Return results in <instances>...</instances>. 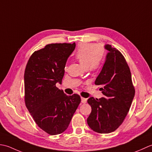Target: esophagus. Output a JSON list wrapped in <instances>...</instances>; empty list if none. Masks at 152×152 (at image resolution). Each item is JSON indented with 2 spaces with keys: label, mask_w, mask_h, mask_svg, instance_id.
<instances>
[{
  "label": "esophagus",
  "mask_w": 152,
  "mask_h": 152,
  "mask_svg": "<svg viewBox=\"0 0 152 152\" xmlns=\"http://www.w3.org/2000/svg\"><path fill=\"white\" fill-rule=\"evenodd\" d=\"M86 101H87V100H86V98H81V102L83 104H85Z\"/></svg>",
  "instance_id": "34e87169"
}]
</instances>
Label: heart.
<instances>
[{
    "label": "heart",
    "instance_id": "heart-1",
    "mask_svg": "<svg viewBox=\"0 0 152 152\" xmlns=\"http://www.w3.org/2000/svg\"><path fill=\"white\" fill-rule=\"evenodd\" d=\"M104 50L100 45L92 43H80L77 48L75 58L88 69L94 71L100 66L104 58Z\"/></svg>",
    "mask_w": 152,
    "mask_h": 152
}]
</instances>
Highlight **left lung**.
<instances>
[{
	"mask_svg": "<svg viewBox=\"0 0 152 152\" xmlns=\"http://www.w3.org/2000/svg\"><path fill=\"white\" fill-rule=\"evenodd\" d=\"M109 51L101 72L95 80L100 85L104 97L88 99L92 111L87 123L92 130L106 134L115 131L127 115L134 96L131 73L123 54L110 45Z\"/></svg>",
	"mask_w": 152,
	"mask_h": 152,
	"instance_id": "left-lung-1",
	"label": "left lung"
}]
</instances>
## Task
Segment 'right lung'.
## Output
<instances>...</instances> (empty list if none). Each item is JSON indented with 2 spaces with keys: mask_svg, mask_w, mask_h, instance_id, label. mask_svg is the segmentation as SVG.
<instances>
[{
  "mask_svg": "<svg viewBox=\"0 0 152 152\" xmlns=\"http://www.w3.org/2000/svg\"><path fill=\"white\" fill-rule=\"evenodd\" d=\"M75 43H52L31 56L24 73L25 103L37 125L50 135L64 132L80 102V96H67L61 83L68 57Z\"/></svg>",
  "mask_w": 152,
  "mask_h": 152,
  "instance_id": "add662e5",
  "label": "right lung"
}]
</instances>
